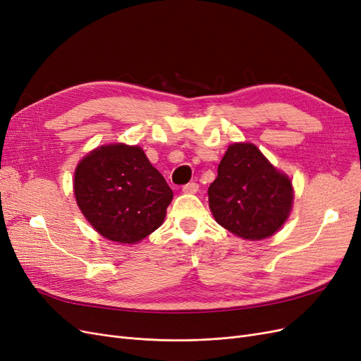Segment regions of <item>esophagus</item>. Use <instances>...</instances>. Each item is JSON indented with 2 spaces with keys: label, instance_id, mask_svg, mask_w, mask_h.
I'll return each mask as SVG.
<instances>
[{
  "label": "esophagus",
  "instance_id": "1",
  "mask_svg": "<svg viewBox=\"0 0 361 361\" xmlns=\"http://www.w3.org/2000/svg\"><path fill=\"white\" fill-rule=\"evenodd\" d=\"M182 191H183V192H187V194H194V192H197V191H199V183L190 182V183H187V185H183Z\"/></svg>",
  "mask_w": 361,
  "mask_h": 361
}]
</instances>
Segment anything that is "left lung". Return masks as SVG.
Wrapping results in <instances>:
<instances>
[{
  "instance_id": "left-lung-1",
  "label": "left lung",
  "mask_w": 361,
  "mask_h": 361,
  "mask_svg": "<svg viewBox=\"0 0 361 361\" xmlns=\"http://www.w3.org/2000/svg\"><path fill=\"white\" fill-rule=\"evenodd\" d=\"M216 223L244 239L274 235L288 220L292 183L251 143L228 146L207 190Z\"/></svg>"
}]
</instances>
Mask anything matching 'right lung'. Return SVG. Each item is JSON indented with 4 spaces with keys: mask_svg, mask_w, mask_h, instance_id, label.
Masks as SVG:
<instances>
[{
    "mask_svg": "<svg viewBox=\"0 0 361 361\" xmlns=\"http://www.w3.org/2000/svg\"><path fill=\"white\" fill-rule=\"evenodd\" d=\"M75 199L104 238L135 244L162 224L173 191L137 146H102L75 170Z\"/></svg>",
    "mask_w": 361,
    "mask_h": 361,
    "instance_id": "1",
    "label": "right lung"
}]
</instances>
